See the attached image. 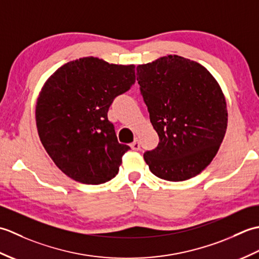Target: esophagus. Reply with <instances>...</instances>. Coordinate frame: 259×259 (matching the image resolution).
<instances>
[{
    "label": "esophagus",
    "mask_w": 259,
    "mask_h": 259,
    "mask_svg": "<svg viewBox=\"0 0 259 259\" xmlns=\"http://www.w3.org/2000/svg\"><path fill=\"white\" fill-rule=\"evenodd\" d=\"M130 147H131V149H133V150H139V149H140V142H139V139H138V138H135L134 142L130 145Z\"/></svg>",
    "instance_id": "obj_1"
}]
</instances>
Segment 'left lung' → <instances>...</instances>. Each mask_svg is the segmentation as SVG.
Here are the masks:
<instances>
[{
	"mask_svg": "<svg viewBox=\"0 0 259 259\" xmlns=\"http://www.w3.org/2000/svg\"><path fill=\"white\" fill-rule=\"evenodd\" d=\"M137 81L159 136L144 158L150 171L169 181L199 175L217 155L228 112L221 85L196 61L161 57L137 67Z\"/></svg>",
	"mask_w": 259,
	"mask_h": 259,
	"instance_id": "obj_1",
	"label": "left lung"
}]
</instances>
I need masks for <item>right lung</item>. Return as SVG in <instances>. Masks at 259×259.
Here are the masks:
<instances>
[{
  "instance_id": "add662e5",
  "label": "right lung",
  "mask_w": 259,
  "mask_h": 259,
  "mask_svg": "<svg viewBox=\"0 0 259 259\" xmlns=\"http://www.w3.org/2000/svg\"><path fill=\"white\" fill-rule=\"evenodd\" d=\"M135 81L134 64L85 57L63 64L45 82L35 107L37 134L64 175L87 185L115 177L130 147L119 144L108 110Z\"/></svg>"
}]
</instances>
